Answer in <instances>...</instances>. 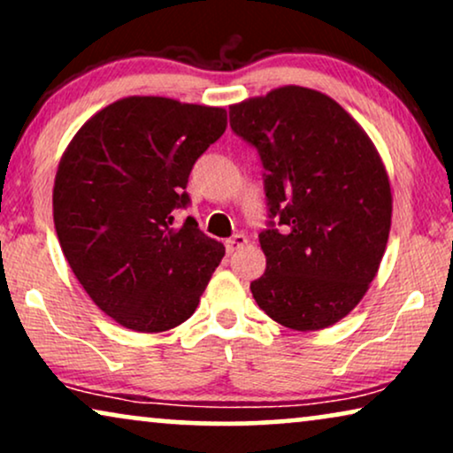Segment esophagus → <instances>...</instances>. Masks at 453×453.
<instances>
[{
	"label": "esophagus",
	"instance_id": "34e87169",
	"mask_svg": "<svg viewBox=\"0 0 453 453\" xmlns=\"http://www.w3.org/2000/svg\"><path fill=\"white\" fill-rule=\"evenodd\" d=\"M245 245H247V237H245V234L237 233V234H233V237L226 241V251L228 253H234V251L241 250V247H245Z\"/></svg>",
	"mask_w": 453,
	"mask_h": 453
}]
</instances>
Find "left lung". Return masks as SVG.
I'll list each match as a JSON object with an SVG mask.
<instances>
[{
  "label": "left lung",
  "instance_id": "left-lung-1",
  "mask_svg": "<svg viewBox=\"0 0 453 453\" xmlns=\"http://www.w3.org/2000/svg\"><path fill=\"white\" fill-rule=\"evenodd\" d=\"M233 132L257 148L270 216L265 272L251 282L268 318L324 330L355 309L380 270L392 226L386 165L365 129L324 92L280 86L228 107Z\"/></svg>",
  "mask_w": 453,
  "mask_h": 453
}]
</instances>
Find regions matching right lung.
Here are the masks:
<instances>
[{
    "label": "right lung",
    "mask_w": 453,
    "mask_h": 453,
    "mask_svg": "<svg viewBox=\"0 0 453 453\" xmlns=\"http://www.w3.org/2000/svg\"><path fill=\"white\" fill-rule=\"evenodd\" d=\"M226 111L166 96H126L78 129L61 154L53 220L64 256L95 305L134 332L194 315L225 245L175 225L191 166L225 134Z\"/></svg>",
    "instance_id": "right-lung-1"
}]
</instances>
